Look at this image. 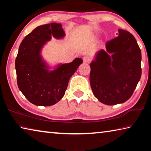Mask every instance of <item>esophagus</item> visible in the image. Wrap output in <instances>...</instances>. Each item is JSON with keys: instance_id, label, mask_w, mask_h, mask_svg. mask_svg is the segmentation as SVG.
Segmentation results:
<instances>
[{"instance_id": "1", "label": "esophagus", "mask_w": 151, "mask_h": 151, "mask_svg": "<svg viewBox=\"0 0 151 151\" xmlns=\"http://www.w3.org/2000/svg\"><path fill=\"white\" fill-rule=\"evenodd\" d=\"M83 62H84V63H90V62H91V58L90 57H89L88 56H85V57H83Z\"/></svg>"}]
</instances>
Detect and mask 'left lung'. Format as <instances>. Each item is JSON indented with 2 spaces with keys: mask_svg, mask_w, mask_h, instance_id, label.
<instances>
[{
  "mask_svg": "<svg viewBox=\"0 0 151 151\" xmlns=\"http://www.w3.org/2000/svg\"><path fill=\"white\" fill-rule=\"evenodd\" d=\"M119 33L106 42V50L99 51L90 65L92 91L107 105L131 98L141 76V51L136 39L127 30L119 29Z\"/></svg>",
  "mask_w": 151,
  "mask_h": 151,
  "instance_id": "left-lung-1",
  "label": "left lung"
}]
</instances>
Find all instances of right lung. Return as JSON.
Here are the masks:
<instances>
[{"mask_svg":"<svg viewBox=\"0 0 151 151\" xmlns=\"http://www.w3.org/2000/svg\"><path fill=\"white\" fill-rule=\"evenodd\" d=\"M61 24L51 22L36 28L20 44L15 60L18 86L30 103L37 106H51L58 103L67 88L68 81L83 60L76 58L72 63L58 65L49 71L40 51L51 39L65 37Z\"/></svg>","mask_w":151,"mask_h":151,"instance_id":"obj_1","label":"right lung"}]
</instances>
